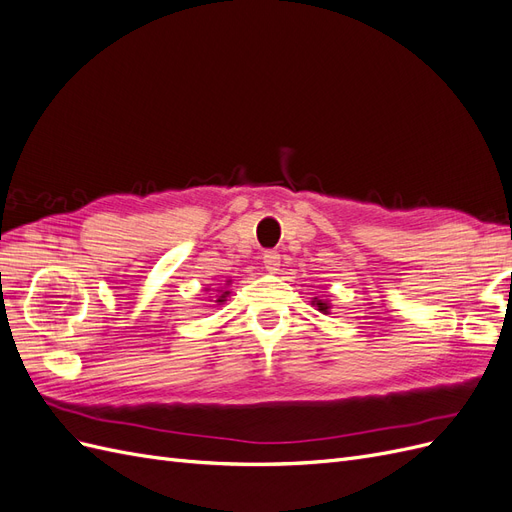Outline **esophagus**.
I'll use <instances>...</instances> for the list:
<instances>
[{
	"mask_svg": "<svg viewBox=\"0 0 512 512\" xmlns=\"http://www.w3.org/2000/svg\"><path fill=\"white\" fill-rule=\"evenodd\" d=\"M262 262H265V269H267V271H271V273L280 271V252L267 250L265 254H262Z\"/></svg>",
	"mask_w": 512,
	"mask_h": 512,
	"instance_id": "1",
	"label": "esophagus"
}]
</instances>
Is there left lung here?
<instances>
[{
    "instance_id": "obj_1",
    "label": "left lung",
    "mask_w": 512,
    "mask_h": 512,
    "mask_svg": "<svg viewBox=\"0 0 512 512\" xmlns=\"http://www.w3.org/2000/svg\"><path fill=\"white\" fill-rule=\"evenodd\" d=\"M312 303H314V305H318L320 312H329V303H324V301H320V299H314Z\"/></svg>"
}]
</instances>
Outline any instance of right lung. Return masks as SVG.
<instances>
[{
    "label": "right lung",
    "instance_id": "add662e5",
    "mask_svg": "<svg viewBox=\"0 0 512 512\" xmlns=\"http://www.w3.org/2000/svg\"><path fill=\"white\" fill-rule=\"evenodd\" d=\"M226 294H228V290H226V292H222V297H220V299H218V303H222V301H224V299H226Z\"/></svg>",
    "mask_w": 512,
    "mask_h": 512
}]
</instances>
